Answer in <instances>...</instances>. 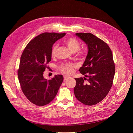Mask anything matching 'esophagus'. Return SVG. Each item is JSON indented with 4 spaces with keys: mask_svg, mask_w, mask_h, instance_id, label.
<instances>
[{
    "mask_svg": "<svg viewBox=\"0 0 133 133\" xmlns=\"http://www.w3.org/2000/svg\"><path fill=\"white\" fill-rule=\"evenodd\" d=\"M69 76H67V75H64V80H67V79H69Z\"/></svg>",
    "mask_w": 133,
    "mask_h": 133,
    "instance_id": "obj_1",
    "label": "esophagus"
}]
</instances>
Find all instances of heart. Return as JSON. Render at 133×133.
<instances>
[{"label": "heart", "mask_w": 133, "mask_h": 133, "mask_svg": "<svg viewBox=\"0 0 133 133\" xmlns=\"http://www.w3.org/2000/svg\"><path fill=\"white\" fill-rule=\"evenodd\" d=\"M65 43L69 50L72 52H75L79 50L80 47V44L78 40H76L74 38H69L66 39ZM58 48V45L55 44L53 45L52 51H51V55L52 57L54 56L56 53ZM79 55H82L83 54V52L81 51H79L78 53ZM75 67V66L71 64H62L59 66V70L63 73L66 74H71L74 72V68Z\"/></svg>", "instance_id": "b5f03b06"}]
</instances>
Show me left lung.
Masks as SVG:
<instances>
[{
  "mask_svg": "<svg viewBox=\"0 0 133 133\" xmlns=\"http://www.w3.org/2000/svg\"><path fill=\"white\" fill-rule=\"evenodd\" d=\"M75 34L88 47L86 58L79 70L88 79H75L74 95L84 104L95 105L107 96L113 85L115 68L112 52L105 42L92 33ZM87 73L88 76L86 75ZM86 79V83L84 81Z\"/></svg>",
  "mask_w": 133,
  "mask_h": 133,
  "instance_id": "1",
  "label": "left lung"
}]
</instances>
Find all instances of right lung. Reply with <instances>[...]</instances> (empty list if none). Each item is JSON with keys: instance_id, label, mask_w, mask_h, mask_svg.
Here are the masks:
<instances>
[{"instance_id": "right-lung-1", "label": "right lung", "mask_w": 133, "mask_h": 133, "mask_svg": "<svg viewBox=\"0 0 133 133\" xmlns=\"http://www.w3.org/2000/svg\"><path fill=\"white\" fill-rule=\"evenodd\" d=\"M66 35L43 33L27 45L20 58L18 76L24 95L36 105L43 106L50 103L57 94L64 80L62 75H55L51 80L44 78V72L51 61L53 45Z\"/></svg>"}]
</instances>
